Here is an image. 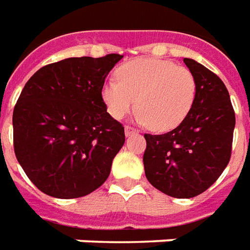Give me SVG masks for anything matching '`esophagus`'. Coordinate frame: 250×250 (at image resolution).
<instances>
[{"instance_id":"obj_1","label":"esophagus","mask_w":250,"mask_h":250,"mask_svg":"<svg viewBox=\"0 0 250 250\" xmlns=\"http://www.w3.org/2000/svg\"><path fill=\"white\" fill-rule=\"evenodd\" d=\"M137 133V130L133 128H130V126H125V136L129 137V136H132V134Z\"/></svg>"}]
</instances>
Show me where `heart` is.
Returning a JSON list of instances; mask_svg holds the SVG:
<instances>
[{
	"instance_id": "b5f03b06",
	"label": "heart",
	"mask_w": 250,
	"mask_h": 250,
	"mask_svg": "<svg viewBox=\"0 0 250 250\" xmlns=\"http://www.w3.org/2000/svg\"><path fill=\"white\" fill-rule=\"evenodd\" d=\"M116 81L102 86L101 97L114 120H122L134 105L136 120L155 132L176 128L188 116L196 98L192 72L169 60L136 59L122 64Z\"/></svg>"
}]
</instances>
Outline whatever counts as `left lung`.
I'll return each instance as SVG.
<instances>
[{"label": "left lung", "mask_w": 250, "mask_h": 250, "mask_svg": "<svg viewBox=\"0 0 250 250\" xmlns=\"http://www.w3.org/2000/svg\"><path fill=\"white\" fill-rule=\"evenodd\" d=\"M196 81L188 116L171 132L144 134L145 176L173 198H194L221 176L231 153L235 116L224 82L194 59L183 60Z\"/></svg>", "instance_id": "1"}]
</instances>
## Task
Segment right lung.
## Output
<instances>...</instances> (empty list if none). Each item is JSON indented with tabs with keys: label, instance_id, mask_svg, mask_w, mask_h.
<instances>
[{
	"label": "right lung",
	"instance_id": "1",
	"mask_svg": "<svg viewBox=\"0 0 250 250\" xmlns=\"http://www.w3.org/2000/svg\"><path fill=\"white\" fill-rule=\"evenodd\" d=\"M122 58L60 60L42 67L22 88L13 111L15 153L44 194L81 198L109 178L125 133L106 110L101 90Z\"/></svg>",
	"mask_w": 250,
	"mask_h": 250
}]
</instances>
